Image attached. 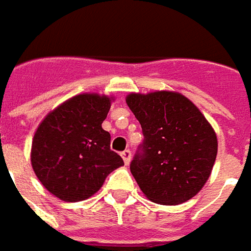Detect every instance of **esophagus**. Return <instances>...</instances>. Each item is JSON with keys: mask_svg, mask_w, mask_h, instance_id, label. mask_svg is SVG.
I'll return each mask as SVG.
<instances>
[{"mask_svg": "<svg viewBox=\"0 0 251 251\" xmlns=\"http://www.w3.org/2000/svg\"><path fill=\"white\" fill-rule=\"evenodd\" d=\"M122 158H123V161H124V163H126V165H128V163L131 162V151L129 150L123 151Z\"/></svg>", "mask_w": 251, "mask_h": 251, "instance_id": "obj_1", "label": "esophagus"}]
</instances>
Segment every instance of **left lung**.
Masks as SVG:
<instances>
[{
  "label": "left lung",
  "instance_id": "8db88e82",
  "mask_svg": "<svg viewBox=\"0 0 251 251\" xmlns=\"http://www.w3.org/2000/svg\"><path fill=\"white\" fill-rule=\"evenodd\" d=\"M126 102L145 136L142 152L129 166L145 196L162 205L191 200L205 185L216 159L218 138L212 126L177 92L129 93Z\"/></svg>",
  "mask_w": 251,
  "mask_h": 251
}]
</instances>
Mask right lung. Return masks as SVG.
<instances>
[{"label": "right lung", "mask_w": 251, "mask_h": 251, "mask_svg": "<svg viewBox=\"0 0 251 251\" xmlns=\"http://www.w3.org/2000/svg\"><path fill=\"white\" fill-rule=\"evenodd\" d=\"M113 97L82 93L44 117L33 135L32 169L42 185L63 201H81L100 189L106 176L124 165L111 150L101 124Z\"/></svg>", "instance_id": "right-lung-1"}]
</instances>
